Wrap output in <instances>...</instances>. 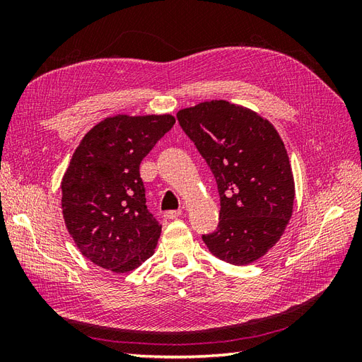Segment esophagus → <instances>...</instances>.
Returning <instances> with one entry per match:
<instances>
[{
	"mask_svg": "<svg viewBox=\"0 0 362 362\" xmlns=\"http://www.w3.org/2000/svg\"><path fill=\"white\" fill-rule=\"evenodd\" d=\"M180 216H181V210H169L163 213V217L168 218V221H170V218H177Z\"/></svg>",
	"mask_w": 362,
	"mask_h": 362,
	"instance_id": "obj_1",
	"label": "esophagus"
}]
</instances>
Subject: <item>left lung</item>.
<instances>
[{
  "label": "left lung",
  "instance_id": "1",
  "mask_svg": "<svg viewBox=\"0 0 362 362\" xmlns=\"http://www.w3.org/2000/svg\"><path fill=\"white\" fill-rule=\"evenodd\" d=\"M177 117L221 196V221L202 235L204 243L229 264H250L276 245L293 213L294 180L284 141L267 119L223 100L182 108Z\"/></svg>",
  "mask_w": 362,
  "mask_h": 362
}]
</instances>
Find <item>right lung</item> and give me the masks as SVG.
I'll use <instances>...</instances> for the list:
<instances>
[{
	"instance_id": "obj_1",
	"label": "right lung",
	"mask_w": 362,
	"mask_h": 362,
	"mask_svg": "<svg viewBox=\"0 0 362 362\" xmlns=\"http://www.w3.org/2000/svg\"><path fill=\"white\" fill-rule=\"evenodd\" d=\"M172 115H116L96 124L62 180V210L81 254L115 273L152 257L161 225L146 206L140 163L173 127Z\"/></svg>"
}]
</instances>
